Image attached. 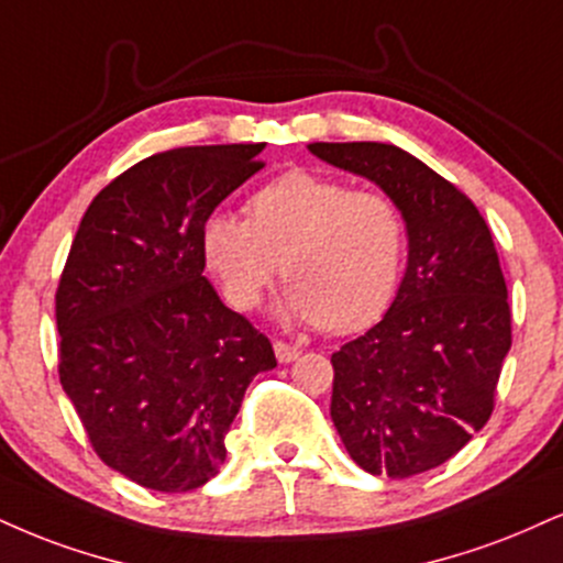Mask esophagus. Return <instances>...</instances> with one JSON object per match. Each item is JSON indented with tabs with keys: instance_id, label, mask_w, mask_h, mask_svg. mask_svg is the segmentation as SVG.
Segmentation results:
<instances>
[{
	"instance_id": "1",
	"label": "esophagus",
	"mask_w": 563,
	"mask_h": 563,
	"mask_svg": "<svg viewBox=\"0 0 563 563\" xmlns=\"http://www.w3.org/2000/svg\"><path fill=\"white\" fill-rule=\"evenodd\" d=\"M301 351L296 349V346H290V343H283V341H275V356H277V362H283V364H288V362H294L296 356H299Z\"/></svg>"
}]
</instances>
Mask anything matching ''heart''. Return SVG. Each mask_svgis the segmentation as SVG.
Here are the masks:
<instances>
[{
    "label": "heart",
    "mask_w": 563,
    "mask_h": 563,
    "mask_svg": "<svg viewBox=\"0 0 563 563\" xmlns=\"http://www.w3.org/2000/svg\"><path fill=\"white\" fill-rule=\"evenodd\" d=\"M406 228L390 196L294 170L249 199V220L217 212L201 246L228 301L256 309L280 275L286 311L346 333L383 314L396 296Z\"/></svg>",
    "instance_id": "obj_1"
}]
</instances>
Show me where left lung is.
I'll list each match as a JSON object with an SVG mask.
<instances>
[{
    "label": "left lung",
    "mask_w": 563,
    "mask_h": 563,
    "mask_svg": "<svg viewBox=\"0 0 563 563\" xmlns=\"http://www.w3.org/2000/svg\"><path fill=\"white\" fill-rule=\"evenodd\" d=\"M309 152L375 180L406 220L409 267L390 309L330 356V417L364 472L415 477L456 456L496 409L511 307L490 228L404 148L320 141Z\"/></svg>",
    "instance_id": "1"
}]
</instances>
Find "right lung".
<instances>
[{"mask_svg":"<svg viewBox=\"0 0 563 563\" xmlns=\"http://www.w3.org/2000/svg\"><path fill=\"white\" fill-rule=\"evenodd\" d=\"M264 144L183 146L135 162L88 205L54 294L59 383L97 456L159 493L196 490L269 338L220 301L201 233Z\"/></svg>","mask_w":563,"mask_h":563,"instance_id":"obj_1","label":"right lung"}]
</instances>
